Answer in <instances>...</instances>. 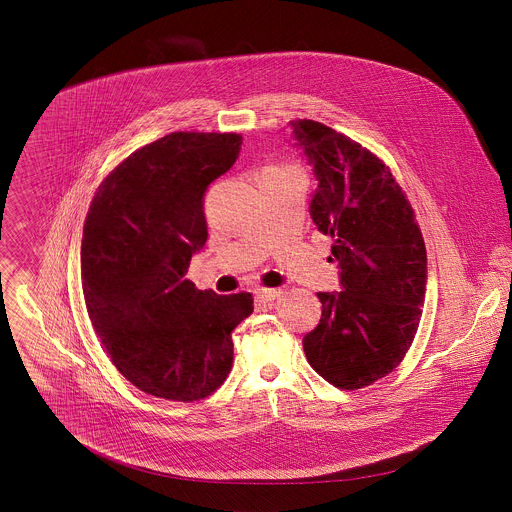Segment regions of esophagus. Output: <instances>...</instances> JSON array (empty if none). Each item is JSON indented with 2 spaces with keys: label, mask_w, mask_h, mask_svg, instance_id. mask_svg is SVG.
Returning <instances> with one entry per match:
<instances>
[{
  "label": "esophagus",
  "mask_w": 512,
  "mask_h": 512,
  "mask_svg": "<svg viewBox=\"0 0 512 512\" xmlns=\"http://www.w3.org/2000/svg\"><path fill=\"white\" fill-rule=\"evenodd\" d=\"M254 295L260 301H272V299H278L282 295V290H278V288H260V290L254 292Z\"/></svg>",
  "instance_id": "obj_1"
}]
</instances>
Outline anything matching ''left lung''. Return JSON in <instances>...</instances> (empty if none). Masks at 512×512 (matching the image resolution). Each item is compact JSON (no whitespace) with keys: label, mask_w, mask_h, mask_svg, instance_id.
Listing matches in <instances>:
<instances>
[{"label":"left lung","mask_w":512,"mask_h":512,"mask_svg":"<svg viewBox=\"0 0 512 512\" xmlns=\"http://www.w3.org/2000/svg\"><path fill=\"white\" fill-rule=\"evenodd\" d=\"M292 136L317 179L309 215L333 238L341 270V292L317 293L323 311L303 351L327 382L357 390L392 372L414 341L428 282L424 238L374 153L313 120H293Z\"/></svg>","instance_id":"8db88e82"}]
</instances>
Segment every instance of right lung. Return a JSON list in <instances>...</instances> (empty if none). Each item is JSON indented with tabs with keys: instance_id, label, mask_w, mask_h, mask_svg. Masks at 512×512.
<instances>
[{
	"instance_id": "right-lung-1",
	"label": "right lung",
	"mask_w": 512,
	"mask_h": 512,
	"mask_svg": "<svg viewBox=\"0 0 512 512\" xmlns=\"http://www.w3.org/2000/svg\"><path fill=\"white\" fill-rule=\"evenodd\" d=\"M238 134L173 132L134 151L100 185L82 234L88 317L114 366L151 396L193 402L232 366L246 292L185 280L207 242L205 193L238 159Z\"/></svg>"
}]
</instances>
